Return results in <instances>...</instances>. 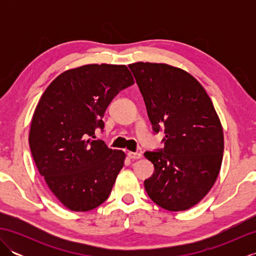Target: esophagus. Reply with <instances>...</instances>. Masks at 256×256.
Wrapping results in <instances>:
<instances>
[{"instance_id": "esophagus-1", "label": "esophagus", "mask_w": 256, "mask_h": 256, "mask_svg": "<svg viewBox=\"0 0 256 256\" xmlns=\"http://www.w3.org/2000/svg\"><path fill=\"white\" fill-rule=\"evenodd\" d=\"M128 158H131V160H138L142 157V153H138V152H128Z\"/></svg>"}]
</instances>
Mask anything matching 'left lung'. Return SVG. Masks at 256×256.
Returning <instances> with one entry per match:
<instances>
[{"mask_svg": "<svg viewBox=\"0 0 256 256\" xmlns=\"http://www.w3.org/2000/svg\"><path fill=\"white\" fill-rule=\"evenodd\" d=\"M128 68L164 148L145 152L155 170L145 179L150 198L162 208H192L214 186L224 157V131L204 86L182 69L136 62ZM163 130H162L161 128Z\"/></svg>", "mask_w": 256, "mask_h": 256, "instance_id": "left-lung-1", "label": "left lung"}]
</instances>
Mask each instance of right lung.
Returning <instances> with one entry per match:
<instances>
[{"instance_id":"1","label":"right lung","mask_w":256,"mask_h":256,"mask_svg":"<svg viewBox=\"0 0 256 256\" xmlns=\"http://www.w3.org/2000/svg\"><path fill=\"white\" fill-rule=\"evenodd\" d=\"M132 84L126 66L86 64L59 74L38 102L28 138L32 158L69 210H92L110 196L125 154L94 140V132L103 131L114 96Z\"/></svg>"}]
</instances>
